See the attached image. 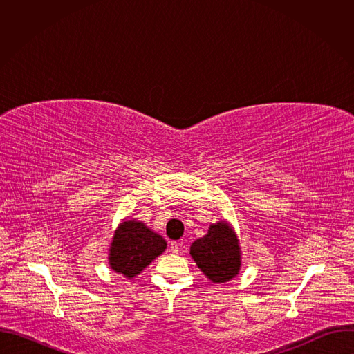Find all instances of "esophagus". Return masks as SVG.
I'll return each mask as SVG.
<instances>
[{"label": "esophagus", "mask_w": 354, "mask_h": 354, "mask_svg": "<svg viewBox=\"0 0 354 354\" xmlns=\"http://www.w3.org/2000/svg\"><path fill=\"white\" fill-rule=\"evenodd\" d=\"M179 246H180V243L179 242H176V241H172L171 242V252H174V254H178V252H179Z\"/></svg>", "instance_id": "34e87169"}]
</instances>
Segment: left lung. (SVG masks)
I'll return each mask as SVG.
<instances>
[{
    "mask_svg": "<svg viewBox=\"0 0 354 354\" xmlns=\"http://www.w3.org/2000/svg\"><path fill=\"white\" fill-rule=\"evenodd\" d=\"M190 255L213 283L230 281L241 269L239 241L227 221L212 224L203 238L192 243Z\"/></svg>",
    "mask_w": 354,
    "mask_h": 354,
    "instance_id": "1",
    "label": "left lung"
}]
</instances>
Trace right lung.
<instances>
[{
	"label": "right lung",
	"mask_w": 354,
	"mask_h": 354,
	"mask_svg": "<svg viewBox=\"0 0 354 354\" xmlns=\"http://www.w3.org/2000/svg\"><path fill=\"white\" fill-rule=\"evenodd\" d=\"M167 249V241L144 223L126 220L115 231L109 248V266L133 279Z\"/></svg>",
	"instance_id": "1"
}]
</instances>
